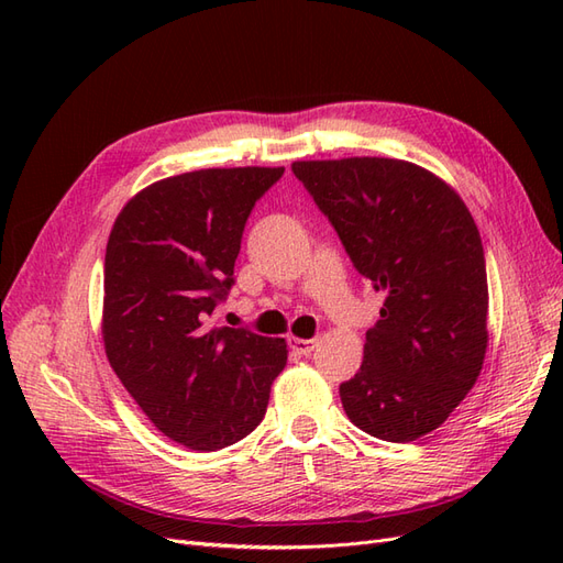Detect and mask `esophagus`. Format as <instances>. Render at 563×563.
I'll list each match as a JSON object with an SVG mask.
<instances>
[{"instance_id":"34e87169","label":"esophagus","mask_w":563,"mask_h":563,"mask_svg":"<svg viewBox=\"0 0 563 563\" xmlns=\"http://www.w3.org/2000/svg\"><path fill=\"white\" fill-rule=\"evenodd\" d=\"M288 347H291L296 354L308 356L317 347V338H296V335H291V338H288Z\"/></svg>"}]
</instances>
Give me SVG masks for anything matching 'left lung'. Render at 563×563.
<instances>
[{
  "mask_svg": "<svg viewBox=\"0 0 563 563\" xmlns=\"http://www.w3.org/2000/svg\"><path fill=\"white\" fill-rule=\"evenodd\" d=\"M352 265L385 294L364 362L340 385L347 418L408 444L437 430L474 387L488 345V282L465 201L404 159L294 162Z\"/></svg>",
  "mask_w": 563,
  "mask_h": 563,
  "instance_id": "obj_1",
  "label": "left lung"
}]
</instances>
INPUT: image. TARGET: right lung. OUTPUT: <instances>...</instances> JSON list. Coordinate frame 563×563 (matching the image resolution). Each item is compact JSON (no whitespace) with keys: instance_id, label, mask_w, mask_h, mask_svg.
<instances>
[{"instance_id":"right-lung-1","label":"right lung","mask_w":563,"mask_h":563,"mask_svg":"<svg viewBox=\"0 0 563 563\" xmlns=\"http://www.w3.org/2000/svg\"><path fill=\"white\" fill-rule=\"evenodd\" d=\"M284 168H201L152 183L106 251L103 343L129 395L168 439L218 451L265 418L284 338L211 327L234 284L246 220Z\"/></svg>"}]
</instances>
